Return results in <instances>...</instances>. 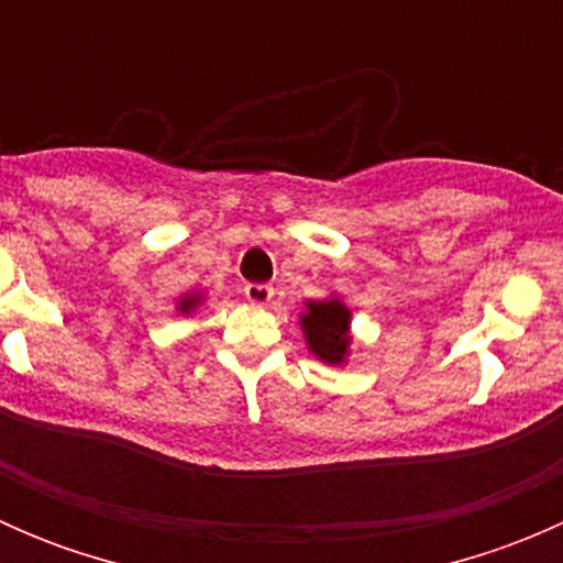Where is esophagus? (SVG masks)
Masks as SVG:
<instances>
[{
	"mask_svg": "<svg viewBox=\"0 0 563 563\" xmlns=\"http://www.w3.org/2000/svg\"><path fill=\"white\" fill-rule=\"evenodd\" d=\"M242 291H245V299L250 305H266L272 299V294H275V288L266 286V283H247Z\"/></svg>",
	"mask_w": 563,
	"mask_h": 563,
	"instance_id": "34e87169",
	"label": "esophagus"
}]
</instances>
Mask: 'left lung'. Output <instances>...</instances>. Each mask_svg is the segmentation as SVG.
<instances>
[{
	"label": "left lung",
	"mask_w": 563,
	"mask_h": 563,
	"mask_svg": "<svg viewBox=\"0 0 563 563\" xmlns=\"http://www.w3.org/2000/svg\"><path fill=\"white\" fill-rule=\"evenodd\" d=\"M349 321L351 310L338 299H323V302H310L308 313L302 316L305 340H308L310 351L321 362L329 365H340L349 354Z\"/></svg>",
	"instance_id": "8db88e82"
}]
</instances>
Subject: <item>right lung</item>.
I'll use <instances>...</instances> for the list:
<instances>
[{"label": "right lung", "mask_w": 563, "mask_h": 563, "mask_svg": "<svg viewBox=\"0 0 563 563\" xmlns=\"http://www.w3.org/2000/svg\"><path fill=\"white\" fill-rule=\"evenodd\" d=\"M196 302H198V297H185L179 302V308H181V313H190L192 308H196Z\"/></svg>", "instance_id": "obj_1"}]
</instances>
